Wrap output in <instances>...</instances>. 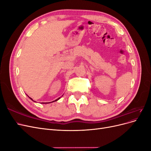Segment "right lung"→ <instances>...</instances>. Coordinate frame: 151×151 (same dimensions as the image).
Returning <instances> with one entry per match:
<instances>
[{"label":"right lung","mask_w":151,"mask_h":151,"mask_svg":"<svg viewBox=\"0 0 151 151\" xmlns=\"http://www.w3.org/2000/svg\"><path fill=\"white\" fill-rule=\"evenodd\" d=\"M30 98V99H31L32 100V101H33V99H31V98ZM60 98H58V99H55V101H52V102H55V101H57V100H58V99H60ZM52 102H50V103H52ZM43 103V104H47V103Z\"/></svg>","instance_id":"obj_1"}]
</instances>
